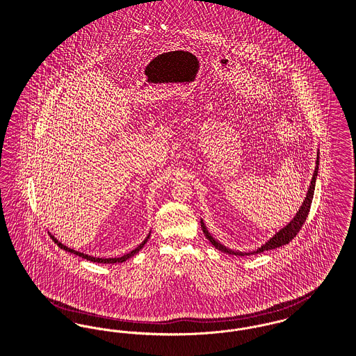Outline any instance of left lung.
<instances>
[{
    "mask_svg": "<svg viewBox=\"0 0 356 356\" xmlns=\"http://www.w3.org/2000/svg\"><path fill=\"white\" fill-rule=\"evenodd\" d=\"M318 150H317V157H316V168H314V176H312V181L309 184V188L307 192V196L302 202V204L300 206L298 211L296 212V215L293 216L292 220L284 226L282 229L277 231L272 238H269L262 246H259L258 249L252 251H239L234 250L230 249L227 246H225L222 242H219L211 232H209L206 223L203 222V219H200V223H202V229L203 232L206 235V238L209 239V242L218 249V250L223 251V252H229L232 255H241V257H245V255H251V254H258V252H264V251L273 250V249H277V248H281L284 245H288L293 238L298 234L300 229L302 227V225L305 223L307 220V216L309 213V209H311V204H312V199H314V187H316V179H317V173H318V163H320V157H318Z\"/></svg>",
    "mask_w": 356,
    "mask_h": 356,
    "instance_id": "8db88e82",
    "label": "left lung"
}]
</instances>
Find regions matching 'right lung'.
I'll return each mask as SVG.
<instances>
[{
    "label": "right lung",
    "instance_id": "add662e5",
    "mask_svg": "<svg viewBox=\"0 0 356 356\" xmlns=\"http://www.w3.org/2000/svg\"><path fill=\"white\" fill-rule=\"evenodd\" d=\"M49 235H51V238H52V241L60 248V249H63V250L68 251V252H71V254H75V255H78V257H82L84 259H87V261H91V262H97V264H122V262H125L126 259H129V258H131L133 255H136L138 251L141 250L145 245H147V241H149V238H150V231H149V234H147V238L134 249V250L130 251V252H127L125 255H122V257H117V258H98V257H92V255H88V254H84V252H81V251L74 250V249H71V248H68V246H65L63 245L58 238H55L51 232H49Z\"/></svg>",
    "mask_w": 356,
    "mask_h": 356
}]
</instances>
